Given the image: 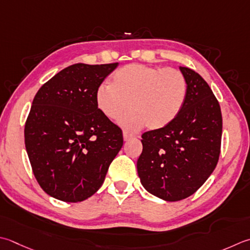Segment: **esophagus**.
I'll return each mask as SVG.
<instances>
[{
	"label": "esophagus",
	"mask_w": 250,
	"mask_h": 250,
	"mask_svg": "<svg viewBox=\"0 0 250 250\" xmlns=\"http://www.w3.org/2000/svg\"><path fill=\"white\" fill-rule=\"evenodd\" d=\"M132 138H134V134L133 133H131V132L125 131V130L124 131V140L125 141H128V140H130Z\"/></svg>",
	"instance_id": "esophagus-1"
}]
</instances>
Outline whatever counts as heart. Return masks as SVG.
<instances>
[{
	"label": "heart",
	"mask_w": 250,
	"mask_h": 250,
	"mask_svg": "<svg viewBox=\"0 0 250 250\" xmlns=\"http://www.w3.org/2000/svg\"><path fill=\"white\" fill-rule=\"evenodd\" d=\"M188 96V82L174 68L130 63L116 70L109 84L97 86L95 103L106 118L120 120L131 130H159L170 125L182 111Z\"/></svg>",
	"instance_id": "1"
}]
</instances>
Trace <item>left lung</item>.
Masks as SVG:
<instances>
[{
  "instance_id": "obj_1",
  "label": "left lung",
  "mask_w": 250,
  "mask_h": 250,
  "mask_svg": "<svg viewBox=\"0 0 250 250\" xmlns=\"http://www.w3.org/2000/svg\"><path fill=\"white\" fill-rule=\"evenodd\" d=\"M188 82L182 111L163 129L142 134L138 173L145 189L167 202L193 195L218 164L222 136L219 102L202 76L180 67Z\"/></svg>"
}]
</instances>
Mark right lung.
<instances>
[{
    "label": "right lung",
    "instance_id": "1",
    "mask_svg": "<svg viewBox=\"0 0 250 250\" xmlns=\"http://www.w3.org/2000/svg\"><path fill=\"white\" fill-rule=\"evenodd\" d=\"M117 66L75 63L34 96L24 144L38 183L54 198L78 203L91 197L124 145L121 129L95 103L97 86Z\"/></svg>",
    "mask_w": 250,
    "mask_h": 250
}]
</instances>
